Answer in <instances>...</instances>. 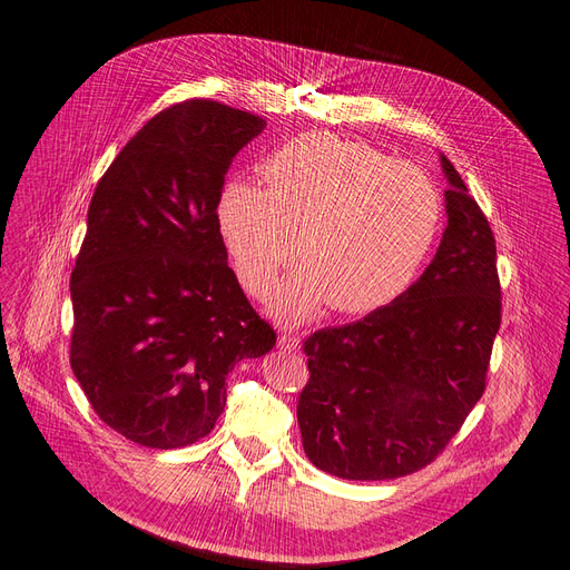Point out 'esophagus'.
Here are the masks:
<instances>
[{"instance_id": "34e87169", "label": "esophagus", "mask_w": 570, "mask_h": 570, "mask_svg": "<svg viewBox=\"0 0 570 570\" xmlns=\"http://www.w3.org/2000/svg\"><path fill=\"white\" fill-rule=\"evenodd\" d=\"M277 346L282 348V351H297L301 348V337H295V335H291V333H282L279 335V340H277Z\"/></svg>"}]
</instances>
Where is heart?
Masks as SVG:
<instances>
[{
	"label": "heart",
	"instance_id": "heart-1",
	"mask_svg": "<svg viewBox=\"0 0 570 570\" xmlns=\"http://www.w3.org/2000/svg\"><path fill=\"white\" fill-rule=\"evenodd\" d=\"M263 177L265 189L224 185L217 230L252 295L273 288L295 254L303 261L269 305L282 321H307L323 303L346 316L391 305L434 247L441 198L432 179L370 145L309 131L277 147Z\"/></svg>",
	"mask_w": 570,
	"mask_h": 570
}]
</instances>
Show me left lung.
Returning a JSON list of instances; mask_svg holds the SVG:
<instances>
[{"mask_svg":"<svg viewBox=\"0 0 570 570\" xmlns=\"http://www.w3.org/2000/svg\"><path fill=\"white\" fill-rule=\"evenodd\" d=\"M439 161L448 226L421 279L391 305L305 342V453L346 481L428 466L485 391L501 323L494 235L455 166Z\"/></svg>","mask_w":570,"mask_h":570,"instance_id":"obj_1","label":"left lung"}]
</instances>
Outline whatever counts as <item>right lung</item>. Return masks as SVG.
Instances as JSON below:
<instances>
[{"label":"right lung","instance_id":"right-lung-1","mask_svg":"<svg viewBox=\"0 0 570 570\" xmlns=\"http://www.w3.org/2000/svg\"><path fill=\"white\" fill-rule=\"evenodd\" d=\"M265 119L217 101L170 106L122 147L89 203L71 273V367L101 421L147 448L213 432L226 376L273 351L217 230L233 157Z\"/></svg>","mask_w":570,"mask_h":570}]
</instances>
